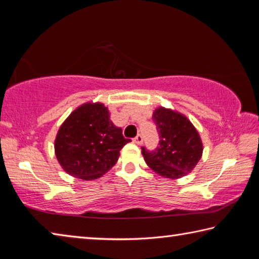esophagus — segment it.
<instances>
[{
	"instance_id": "obj_1",
	"label": "esophagus",
	"mask_w": 259,
	"mask_h": 259,
	"mask_svg": "<svg viewBox=\"0 0 259 259\" xmlns=\"http://www.w3.org/2000/svg\"><path fill=\"white\" fill-rule=\"evenodd\" d=\"M134 143L137 144V145H140V144L143 143V136L142 135L136 136V137L134 138Z\"/></svg>"
}]
</instances>
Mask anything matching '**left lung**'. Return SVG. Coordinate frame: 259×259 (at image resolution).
I'll return each mask as SVG.
<instances>
[{"instance_id": "1", "label": "left lung", "mask_w": 259, "mask_h": 259, "mask_svg": "<svg viewBox=\"0 0 259 259\" xmlns=\"http://www.w3.org/2000/svg\"><path fill=\"white\" fill-rule=\"evenodd\" d=\"M160 135L155 151L142 147L147 165L161 177L177 179L193 171L203 152V144L192 122L175 109L160 106L153 112Z\"/></svg>"}]
</instances>
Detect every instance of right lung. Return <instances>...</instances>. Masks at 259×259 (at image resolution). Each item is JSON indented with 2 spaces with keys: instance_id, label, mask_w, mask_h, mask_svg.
Here are the masks:
<instances>
[{
  "instance_id": "obj_1",
  "label": "right lung",
  "mask_w": 259,
  "mask_h": 259,
  "mask_svg": "<svg viewBox=\"0 0 259 259\" xmlns=\"http://www.w3.org/2000/svg\"><path fill=\"white\" fill-rule=\"evenodd\" d=\"M103 103H84L63 122L55 139V154L65 171L93 181L112 169L120 151L131 142L109 120Z\"/></svg>"
}]
</instances>
